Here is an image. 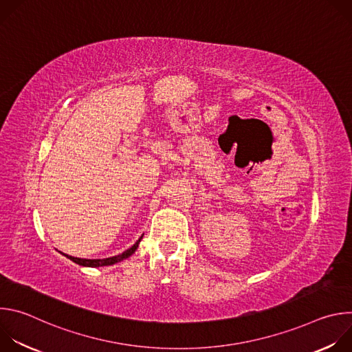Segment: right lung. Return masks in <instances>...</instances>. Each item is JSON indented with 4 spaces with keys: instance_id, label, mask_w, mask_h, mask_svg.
Wrapping results in <instances>:
<instances>
[{
    "instance_id": "1",
    "label": "right lung",
    "mask_w": 352,
    "mask_h": 352,
    "mask_svg": "<svg viewBox=\"0 0 352 352\" xmlns=\"http://www.w3.org/2000/svg\"><path fill=\"white\" fill-rule=\"evenodd\" d=\"M143 236V235H142ZM142 236L129 248V249H126L125 252H122L121 255H117V256H111V258H106V259H80V258H74V256H68L67 255V258L68 259H71L72 262H75V263H78V265H80V266H87V267H100V266H111V265H114V263H118V262H121V261H124V259H126V258H129L135 250L138 249V246H139V242H140V239H142Z\"/></svg>"
}]
</instances>
